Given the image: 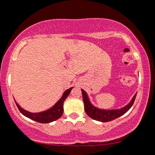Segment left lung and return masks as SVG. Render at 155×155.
<instances>
[{"label":"left lung","mask_w":155,"mask_h":155,"mask_svg":"<svg viewBox=\"0 0 155 155\" xmlns=\"http://www.w3.org/2000/svg\"><path fill=\"white\" fill-rule=\"evenodd\" d=\"M81 90L82 93V99H83L84 105V111H85L86 114L90 118H92V119L101 122L111 121V120L116 119V118L120 117V116H121L122 115L126 114L133 106L137 94L136 93L134 95V97H133V99H131L130 102L126 106H125V107L120 108V109L107 110L101 109L94 107L91 103L90 98H89L88 95L85 91L82 90V89H81Z\"/></svg>","instance_id":"8db88e82"}]
</instances>
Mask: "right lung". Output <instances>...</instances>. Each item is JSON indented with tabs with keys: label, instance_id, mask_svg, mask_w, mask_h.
Segmentation results:
<instances>
[{
	"label": "right lung",
	"instance_id": "right-lung-1",
	"mask_svg": "<svg viewBox=\"0 0 155 155\" xmlns=\"http://www.w3.org/2000/svg\"><path fill=\"white\" fill-rule=\"evenodd\" d=\"M73 88V87H71L68 90H65L63 92V96L61 97V99L52 107H51L50 109L41 112H38V113H31V112L27 111L24 109H22L17 103L15 100V104L18 108L19 111L21 112L22 115L30 118L31 120H35V121L41 123V124H48V123L56 120L59 118L61 117L63 113V102L66 99Z\"/></svg>",
	"mask_w": 155,
	"mask_h": 155
}]
</instances>
